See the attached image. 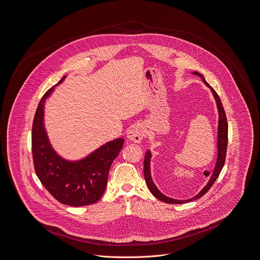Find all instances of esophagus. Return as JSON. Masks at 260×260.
<instances>
[{
  "label": "esophagus",
  "instance_id": "1",
  "mask_svg": "<svg viewBox=\"0 0 260 260\" xmlns=\"http://www.w3.org/2000/svg\"><path fill=\"white\" fill-rule=\"evenodd\" d=\"M127 140L133 143H141L144 138V129L141 125H133L127 132Z\"/></svg>",
  "mask_w": 260,
  "mask_h": 260
}]
</instances>
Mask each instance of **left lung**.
Segmentation results:
<instances>
[{"mask_svg":"<svg viewBox=\"0 0 260 260\" xmlns=\"http://www.w3.org/2000/svg\"><path fill=\"white\" fill-rule=\"evenodd\" d=\"M196 76H199L202 78V82L204 83L205 86L210 88L215 102H216V107H217V111H218V125H217V158H216V164L214 167V170L212 173L210 174V178L208 180V182L206 183V185L202 188V190L193 198L189 199V200H184V201H180V200H174L172 198H169L167 196H165L164 193H161L158 188L156 187V185L153 183L151 175H150V158H151V152L148 149L145 152L144 155V178H145V182L147 187L149 188L150 192L159 201L166 202V203H171V204H179V203H185V202H192L196 200L201 199L203 194H205L209 188L212 186V184L214 183V181L216 180V178L218 177L219 173L221 172L224 162H225V155H226V148H228V134H229V125H228V119L225 116V112L224 109L222 107L221 101L218 96V94L216 93V91L210 87L207 82L204 80L203 76L202 74H200L199 72H193L192 73Z\"/></svg>","mask_w":260,"mask_h":260,"instance_id":"1","label":"left lung"}]
</instances>
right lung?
Instances as JSON below:
<instances>
[{
	"instance_id": "obj_1",
	"label": "right lung",
	"mask_w": 260,
	"mask_h": 260,
	"mask_svg": "<svg viewBox=\"0 0 260 260\" xmlns=\"http://www.w3.org/2000/svg\"><path fill=\"white\" fill-rule=\"evenodd\" d=\"M64 79L66 76L58 85ZM57 86L44 94L35 114L31 128L34 167L42 184L58 202L85 206L98 202L104 194L111 166L124 140L119 138L108 142L78 160H68L58 155L49 141L44 122L46 100Z\"/></svg>"
}]
</instances>
